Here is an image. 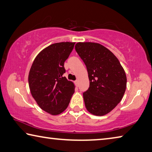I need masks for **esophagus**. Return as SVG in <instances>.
I'll list each match as a JSON object with an SVG mask.
<instances>
[{
  "label": "esophagus",
  "instance_id": "obj_1",
  "mask_svg": "<svg viewBox=\"0 0 152 152\" xmlns=\"http://www.w3.org/2000/svg\"><path fill=\"white\" fill-rule=\"evenodd\" d=\"M75 86H76L77 87H78V84H79L78 80H76L75 81Z\"/></svg>",
  "mask_w": 152,
  "mask_h": 152
}]
</instances>
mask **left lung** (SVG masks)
I'll return each mask as SVG.
<instances>
[{
  "label": "left lung",
  "mask_w": 152,
  "mask_h": 152,
  "mask_svg": "<svg viewBox=\"0 0 152 152\" xmlns=\"http://www.w3.org/2000/svg\"><path fill=\"white\" fill-rule=\"evenodd\" d=\"M75 48L88 72L89 87L83 94L87 110L94 115H105L118 105L126 91L127 77L123 66L101 44L79 42Z\"/></svg>",
  "instance_id": "1"
}]
</instances>
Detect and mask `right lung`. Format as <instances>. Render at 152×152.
Returning <instances> with one entry per match:
<instances>
[{
	"label": "right lung",
	"instance_id": "add662e5",
	"mask_svg": "<svg viewBox=\"0 0 152 152\" xmlns=\"http://www.w3.org/2000/svg\"><path fill=\"white\" fill-rule=\"evenodd\" d=\"M75 42H61L49 45L34 58L28 73L32 96L42 110L57 115L67 108L75 85L63 75L64 63Z\"/></svg>",
	"mask_w": 152,
	"mask_h": 152
}]
</instances>
